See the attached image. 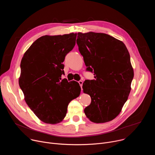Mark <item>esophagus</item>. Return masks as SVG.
I'll return each instance as SVG.
<instances>
[{"instance_id":"esophagus-1","label":"esophagus","mask_w":155,"mask_h":155,"mask_svg":"<svg viewBox=\"0 0 155 155\" xmlns=\"http://www.w3.org/2000/svg\"><path fill=\"white\" fill-rule=\"evenodd\" d=\"M83 81H81V80H80L79 81H78V83H79V84L80 85V86H81V90H82V85H83Z\"/></svg>"}]
</instances>
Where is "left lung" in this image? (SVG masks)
<instances>
[{
    "label": "left lung",
    "mask_w": 155,
    "mask_h": 155,
    "mask_svg": "<svg viewBox=\"0 0 155 155\" xmlns=\"http://www.w3.org/2000/svg\"><path fill=\"white\" fill-rule=\"evenodd\" d=\"M77 43L86 70L94 80H86L83 93L91 98L84 112L91 121H112L127 100L134 77L129 51L124 43L104 33L78 32Z\"/></svg>",
    "instance_id": "8db88e82"
}]
</instances>
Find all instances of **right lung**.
Returning a JSON list of instances; mask_svg holds the SVG:
<instances>
[{"instance_id": "add662e5", "label": "right lung", "mask_w": 155, "mask_h": 155, "mask_svg": "<svg viewBox=\"0 0 155 155\" xmlns=\"http://www.w3.org/2000/svg\"><path fill=\"white\" fill-rule=\"evenodd\" d=\"M76 38V33L41 36L21 59L19 85L28 105L45 123L61 122L69 102L80 96L77 81L61 78L64 74L62 62L74 48Z\"/></svg>"}]
</instances>
